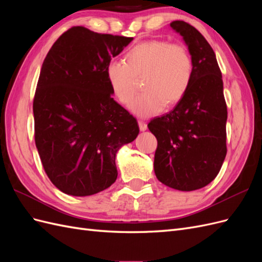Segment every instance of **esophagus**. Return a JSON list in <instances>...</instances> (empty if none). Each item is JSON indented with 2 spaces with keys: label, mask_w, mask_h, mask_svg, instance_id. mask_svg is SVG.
<instances>
[{
  "label": "esophagus",
  "mask_w": 262,
  "mask_h": 262,
  "mask_svg": "<svg viewBox=\"0 0 262 262\" xmlns=\"http://www.w3.org/2000/svg\"><path fill=\"white\" fill-rule=\"evenodd\" d=\"M139 126H140V130H141V131H145V130L147 129V124H146V122L142 121V120H140V121H139Z\"/></svg>",
  "instance_id": "1"
}]
</instances>
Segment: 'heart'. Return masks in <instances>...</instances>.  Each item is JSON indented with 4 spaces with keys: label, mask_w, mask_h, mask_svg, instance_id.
Segmentation results:
<instances>
[{
    "label": "heart",
    "mask_w": 262,
    "mask_h": 262,
    "mask_svg": "<svg viewBox=\"0 0 262 262\" xmlns=\"http://www.w3.org/2000/svg\"><path fill=\"white\" fill-rule=\"evenodd\" d=\"M193 64L184 46L165 40L138 43L125 54V63L113 60L106 75L116 99L129 106L137 91V78L143 76L144 92L133 100L132 112L140 117L161 113L185 96L192 80Z\"/></svg>",
    "instance_id": "obj_1"
}]
</instances>
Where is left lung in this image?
I'll return each mask as SVG.
<instances>
[{
  "label": "left lung",
  "instance_id": "left-lung-1",
  "mask_svg": "<svg viewBox=\"0 0 262 262\" xmlns=\"http://www.w3.org/2000/svg\"><path fill=\"white\" fill-rule=\"evenodd\" d=\"M192 59L189 89L176 107L147 124L157 139L154 171L162 184L180 191L203 188L217 176L226 156L227 108L215 53L184 20L170 23Z\"/></svg>",
  "mask_w": 262,
  "mask_h": 262
}]
</instances>
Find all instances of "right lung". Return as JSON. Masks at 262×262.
I'll return each mask as SVG.
<instances>
[{
	"mask_svg": "<svg viewBox=\"0 0 262 262\" xmlns=\"http://www.w3.org/2000/svg\"><path fill=\"white\" fill-rule=\"evenodd\" d=\"M133 38L82 26L62 34L42 63L34 98L35 142L60 191L86 196L117 179L116 155L140 132L113 98L106 69Z\"/></svg>",
	"mask_w": 262,
	"mask_h": 262,
	"instance_id": "obj_1",
	"label": "right lung"
}]
</instances>
